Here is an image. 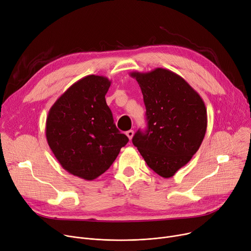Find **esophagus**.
Here are the masks:
<instances>
[{
	"instance_id": "obj_1",
	"label": "esophagus",
	"mask_w": 251,
	"mask_h": 251,
	"mask_svg": "<svg viewBox=\"0 0 251 251\" xmlns=\"http://www.w3.org/2000/svg\"><path fill=\"white\" fill-rule=\"evenodd\" d=\"M126 135H127V137L131 140L133 138V136H134V131L133 130H129V131L126 132Z\"/></svg>"
}]
</instances>
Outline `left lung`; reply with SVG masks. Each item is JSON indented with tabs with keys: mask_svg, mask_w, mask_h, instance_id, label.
<instances>
[{
	"mask_svg": "<svg viewBox=\"0 0 251 251\" xmlns=\"http://www.w3.org/2000/svg\"><path fill=\"white\" fill-rule=\"evenodd\" d=\"M130 76L141 88L148 125L132 142L154 172L170 178L199 149L207 128L206 107L196 91L170 70L156 68Z\"/></svg>",
	"mask_w": 251,
	"mask_h": 251,
	"instance_id": "left-lung-1",
	"label": "left lung"
}]
</instances>
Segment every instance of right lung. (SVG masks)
Instances as JSON below:
<instances>
[{
	"label": "right lung",
	"mask_w": 251,
	"mask_h": 251,
	"mask_svg": "<svg viewBox=\"0 0 251 251\" xmlns=\"http://www.w3.org/2000/svg\"><path fill=\"white\" fill-rule=\"evenodd\" d=\"M111 81L89 75L57 99L46 120V138L61 166L74 176L94 180L109 169L129 141L114 124L105 95Z\"/></svg>",
	"instance_id": "obj_1"
}]
</instances>
